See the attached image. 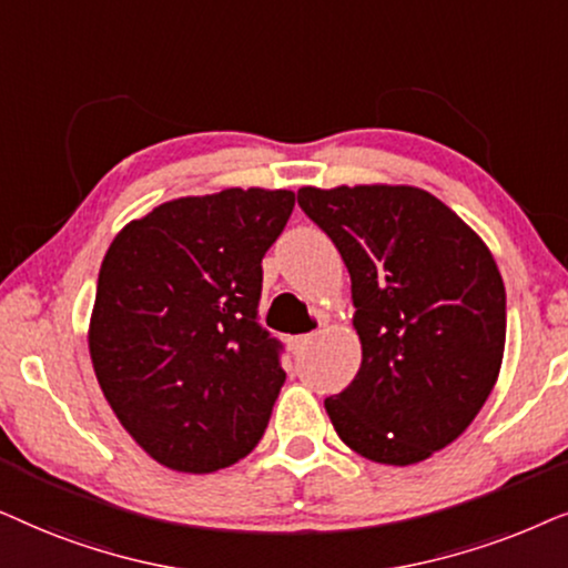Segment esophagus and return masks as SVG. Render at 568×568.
Masks as SVG:
<instances>
[{
	"label": "esophagus",
	"mask_w": 568,
	"mask_h": 568,
	"mask_svg": "<svg viewBox=\"0 0 568 568\" xmlns=\"http://www.w3.org/2000/svg\"><path fill=\"white\" fill-rule=\"evenodd\" d=\"M314 332H308V335H293V337H288V347L293 353H304L308 345L314 343Z\"/></svg>",
	"instance_id": "34e87169"
}]
</instances>
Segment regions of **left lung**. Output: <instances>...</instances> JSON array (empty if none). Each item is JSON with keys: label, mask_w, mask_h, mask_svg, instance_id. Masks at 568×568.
<instances>
[{"label": "left lung", "mask_w": 568, "mask_h": 568, "mask_svg": "<svg viewBox=\"0 0 568 568\" xmlns=\"http://www.w3.org/2000/svg\"><path fill=\"white\" fill-rule=\"evenodd\" d=\"M351 272L361 368L324 399L361 457L415 465L463 434L498 379L506 291L494 254L418 186L298 189Z\"/></svg>", "instance_id": "8db88e82"}]
</instances>
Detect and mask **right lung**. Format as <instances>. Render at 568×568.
I'll return each mask as SVG.
<instances>
[{"mask_svg":"<svg viewBox=\"0 0 568 568\" xmlns=\"http://www.w3.org/2000/svg\"><path fill=\"white\" fill-rule=\"evenodd\" d=\"M288 189H223L126 223L98 272L88 347L121 426L155 463L215 473L246 457L285 382L256 322L262 256Z\"/></svg>","mask_w":568,"mask_h":568,"instance_id":"obj_1","label":"right lung"}]
</instances>
